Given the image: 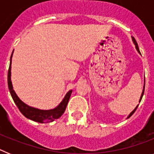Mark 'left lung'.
Wrapping results in <instances>:
<instances>
[{"mask_svg":"<svg viewBox=\"0 0 154 154\" xmlns=\"http://www.w3.org/2000/svg\"><path fill=\"white\" fill-rule=\"evenodd\" d=\"M132 39H133V43H134V45H136V48H137V51H138V52L140 53V49H139L138 45H137V42H136L135 38H133V37H132ZM144 89H145V85H144V86H143V92H142V94H141V96H140V101H139V102H140V103L141 99H142V97H143V93H144ZM137 107H138V106H137L136 107V108L134 109H133V111H132L131 112H130V115L128 116L127 119H128V118H130V116H131L133 115V114L134 113V112H135V111H136V110H137Z\"/></svg>","mask_w":154,"mask_h":154,"instance_id":"obj_1","label":"left lung"}]
</instances>
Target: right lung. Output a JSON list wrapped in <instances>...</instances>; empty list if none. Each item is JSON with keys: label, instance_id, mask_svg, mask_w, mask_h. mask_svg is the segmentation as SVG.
Instances as JSON below:
<instances>
[{"label": "right lung", "instance_id": "1", "mask_svg": "<svg viewBox=\"0 0 154 154\" xmlns=\"http://www.w3.org/2000/svg\"><path fill=\"white\" fill-rule=\"evenodd\" d=\"M12 55H13V52H12L11 56L10 66H9L8 73V89H9V91H10V93L11 95V97L13 99L14 102L15 103L16 106H17V108L20 110V112L25 117L28 118V119L41 123H51V122L54 121L55 119L61 117V116L64 113L65 109H66V106H67L69 98H70L71 94L72 92V90H69L66 93V95L64 97V99H62V101L61 102L60 104L58 105L57 107H55V109L48 110H42L29 106H28V105L25 104L24 103H23L21 99H19L18 96H17V94L15 93L14 90L13 89L11 80V69Z\"/></svg>", "mask_w": 154, "mask_h": 154}]
</instances>
